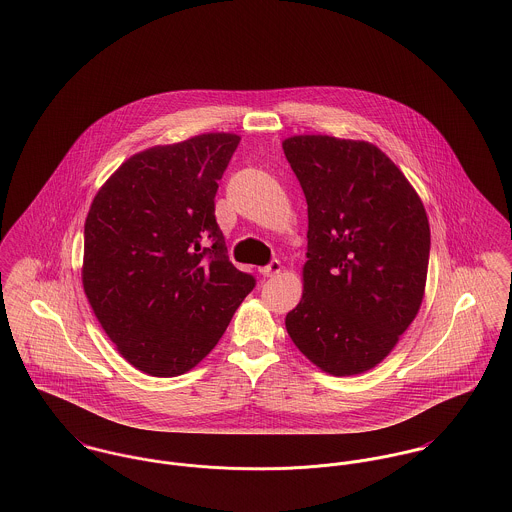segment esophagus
<instances>
[{
  "label": "esophagus",
  "instance_id": "1",
  "mask_svg": "<svg viewBox=\"0 0 512 512\" xmlns=\"http://www.w3.org/2000/svg\"><path fill=\"white\" fill-rule=\"evenodd\" d=\"M281 271H283V265H281V261H277V259L271 261L267 267H261V269H259V273H261L263 277H277Z\"/></svg>",
  "mask_w": 512,
  "mask_h": 512
}]
</instances>
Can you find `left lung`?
<instances>
[{
	"instance_id": "obj_1",
	"label": "left lung",
	"mask_w": 512,
	"mask_h": 512,
	"mask_svg": "<svg viewBox=\"0 0 512 512\" xmlns=\"http://www.w3.org/2000/svg\"><path fill=\"white\" fill-rule=\"evenodd\" d=\"M283 149L308 204L304 290L286 332L322 371L365 373L420 310L430 259L424 204L373 143L294 135Z\"/></svg>"
}]
</instances>
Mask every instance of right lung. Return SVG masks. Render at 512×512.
Returning <instances> with one entry per match:
<instances>
[{
    "instance_id": "add662e5",
    "label": "right lung",
    "mask_w": 512,
    "mask_h": 512,
    "mask_svg": "<svg viewBox=\"0 0 512 512\" xmlns=\"http://www.w3.org/2000/svg\"><path fill=\"white\" fill-rule=\"evenodd\" d=\"M202 133L129 157L94 196L82 284L117 351L153 377L196 367L255 279L231 265L214 198L239 145Z\"/></svg>"
}]
</instances>
